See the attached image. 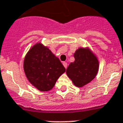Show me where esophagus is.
I'll use <instances>...</instances> for the list:
<instances>
[{
	"label": "esophagus",
	"mask_w": 123,
	"mask_h": 123,
	"mask_svg": "<svg viewBox=\"0 0 123 123\" xmlns=\"http://www.w3.org/2000/svg\"><path fill=\"white\" fill-rule=\"evenodd\" d=\"M62 64H63V66H64L65 68L66 69L67 68V66H68V64H67L66 62H63V63H62Z\"/></svg>",
	"instance_id": "34e87169"
}]
</instances>
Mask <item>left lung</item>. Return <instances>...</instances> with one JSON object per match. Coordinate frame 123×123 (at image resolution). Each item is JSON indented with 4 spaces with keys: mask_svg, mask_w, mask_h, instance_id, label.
Here are the masks:
<instances>
[{
    "mask_svg": "<svg viewBox=\"0 0 123 123\" xmlns=\"http://www.w3.org/2000/svg\"><path fill=\"white\" fill-rule=\"evenodd\" d=\"M75 59L66 69L68 76L77 87H82L96 76L98 70L97 58L90 50L79 48L74 54Z\"/></svg>",
    "mask_w": 123,
    "mask_h": 123,
    "instance_id": "obj_1",
    "label": "left lung"
}]
</instances>
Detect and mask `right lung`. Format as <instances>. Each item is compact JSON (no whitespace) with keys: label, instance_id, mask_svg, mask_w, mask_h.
<instances>
[{"label":"right lung","instance_id":"add662e5","mask_svg":"<svg viewBox=\"0 0 123 123\" xmlns=\"http://www.w3.org/2000/svg\"><path fill=\"white\" fill-rule=\"evenodd\" d=\"M23 66L29 81L38 90L43 92L50 90L60 76L66 71L59 58L40 43L30 49Z\"/></svg>","mask_w":123,"mask_h":123}]
</instances>
